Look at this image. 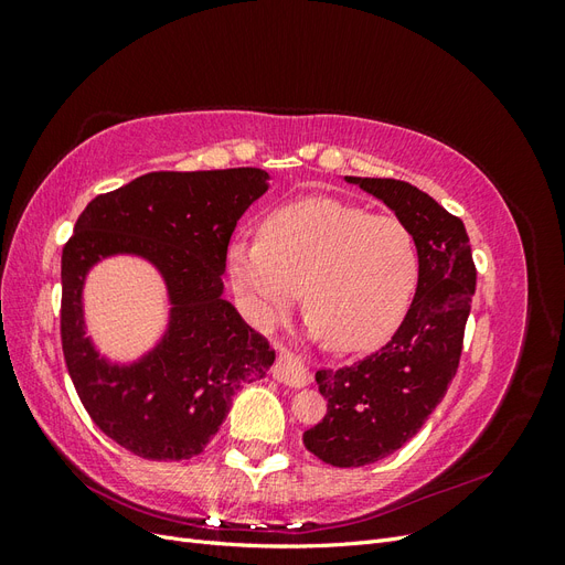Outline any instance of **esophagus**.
<instances>
[{
    "instance_id": "obj_1",
    "label": "esophagus",
    "mask_w": 565,
    "mask_h": 565,
    "mask_svg": "<svg viewBox=\"0 0 565 565\" xmlns=\"http://www.w3.org/2000/svg\"><path fill=\"white\" fill-rule=\"evenodd\" d=\"M273 380H278L280 384L285 386H292V388H301L311 382L309 372H306V367L297 361V358L287 355V353H280L276 365H273Z\"/></svg>"
}]
</instances>
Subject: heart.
Here are the masks:
<instances>
[{
  "instance_id": "heart-1",
  "label": "heart",
  "mask_w": 565,
  "mask_h": 565,
  "mask_svg": "<svg viewBox=\"0 0 565 565\" xmlns=\"http://www.w3.org/2000/svg\"><path fill=\"white\" fill-rule=\"evenodd\" d=\"M419 276L413 233L393 216H370L334 198L276 210L262 237H235L228 280L243 313L270 328L299 297L309 332L334 351L377 347L403 320Z\"/></svg>"
}]
</instances>
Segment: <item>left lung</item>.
Returning a JSON list of instances; mask_svg holds the SVG:
<instances>
[{"mask_svg":"<svg viewBox=\"0 0 565 565\" xmlns=\"http://www.w3.org/2000/svg\"><path fill=\"white\" fill-rule=\"evenodd\" d=\"M382 200L413 233L419 278L396 334L361 363L316 372L328 415L303 446L339 469L374 465L403 448L455 377L465 341L476 266L465 224L419 188L396 179L344 177Z\"/></svg>","mask_w":565,"mask_h":565,"instance_id":"left-lung-1","label":"left lung"}]
</instances>
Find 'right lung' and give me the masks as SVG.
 <instances>
[{"label": "right lung", "mask_w": 565, "mask_h": 565, "mask_svg": "<svg viewBox=\"0 0 565 565\" xmlns=\"http://www.w3.org/2000/svg\"><path fill=\"white\" fill-rule=\"evenodd\" d=\"M254 167L152 172L94 198L61 259V341L77 396L117 446L143 459L200 455L233 396L264 380L276 351L224 299L237 221L268 191ZM136 255L159 270L170 313L157 347L129 364L100 356L86 334L83 285L94 265Z\"/></svg>", "instance_id": "1"}]
</instances>
